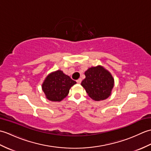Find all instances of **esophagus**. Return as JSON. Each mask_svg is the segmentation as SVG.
Segmentation results:
<instances>
[{
    "instance_id": "esophagus-1",
    "label": "esophagus",
    "mask_w": 151,
    "mask_h": 151,
    "mask_svg": "<svg viewBox=\"0 0 151 151\" xmlns=\"http://www.w3.org/2000/svg\"><path fill=\"white\" fill-rule=\"evenodd\" d=\"M81 82H82V79L81 78H79V79L77 80V81H76V82H77L78 84H81Z\"/></svg>"
}]
</instances>
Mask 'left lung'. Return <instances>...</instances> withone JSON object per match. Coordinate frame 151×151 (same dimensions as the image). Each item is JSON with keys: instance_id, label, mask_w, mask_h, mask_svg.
I'll return each mask as SVG.
<instances>
[{"instance_id": "left-lung-1", "label": "left lung", "mask_w": 151, "mask_h": 151, "mask_svg": "<svg viewBox=\"0 0 151 151\" xmlns=\"http://www.w3.org/2000/svg\"><path fill=\"white\" fill-rule=\"evenodd\" d=\"M85 76L86 78L81 85L93 100L102 101L110 95L114 80L110 72L103 67L99 65L89 68L85 72Z\"/></svg>"}]
</instances>
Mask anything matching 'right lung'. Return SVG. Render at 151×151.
<instances>
[{"instance_id": "1", "label": "right lung", "mask_w": 151, "mask_h": 151, "mask_svg": "<svg viewBox=\"0 0 151 151\" xmlns=\"http://www.w3.org/2000/svg\"><path fill=\"white\" fill-rule=\"evenodd\" d=\"M76 83L62 70H58L47 76L42 85V89L49 101L60 102L67 97L70 88Z\"/></svg>"}]
</instances>
